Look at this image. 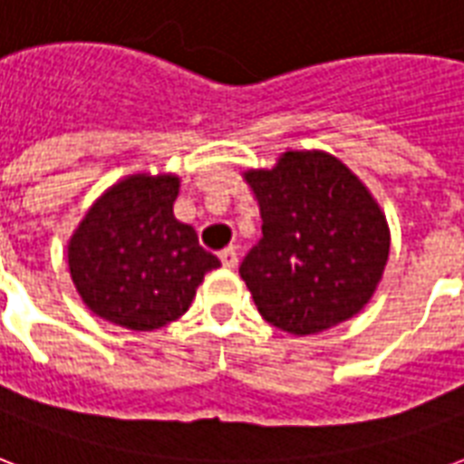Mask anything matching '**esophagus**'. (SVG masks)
Returning a JSON list of instances; mask_svg holds the SVG:
<instances>
[{
  "label": "esophagus",
  "mask_w": 464,
  "mask_h": 464,
  "mask_svg": "<svg viewBox=\"0 0 464 464\" xmlns=\"http://www.w3.org/2000/svg\"><path fill=\"white\" fill-rule=\"evenodd\" d=\"M221 263H224V267H228V270H233L236 265H238V250L236 247H226V250H221Z\"/></svg>",
  "instance_id": "1"
}]
</instances>
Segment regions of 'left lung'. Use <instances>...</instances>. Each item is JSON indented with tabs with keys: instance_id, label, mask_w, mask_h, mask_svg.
<instances>
[{
	"instance_id": "1",
	"label": "left lung",
	"mask_w": 464,
	"mask_h": 464,
	"mask_svg": "<svg viewBox=\"0 0 464 464\" xmlns=\"http://www.w3.org/2000/svg\"><path fill=\"white\" fill-rule=\"evenodd\" d=\"M246 179L263 238L238 272L265 321L309 335L355 316L389 257L387 221L362 182L326 153H285Z\"/></svg>"
}]
</instances>
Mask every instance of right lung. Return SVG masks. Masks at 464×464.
<instances>
[{
	"label": "right lung",
	"mask_w": 464,
	"mask_h": 464,
	"mask_svg": "<svg viewBox=\"0 0 464 464\" xmlns=\"http://www.w3.org/2000/svg\"><path fill=\"white\" fill-rule=\"evenodd\" d=\"M179 179L133 175L111 187L75 231L67 263L82 302L130 331H153L189 309L218 257L172 214Z\"/></svg>",
	"instance_id": "obj_1"
}]
</instances>
